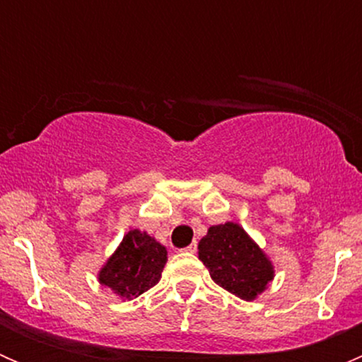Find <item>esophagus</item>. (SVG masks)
<instances>
[{
    "mask_svg": "<svg viewBox=\"0 0 362 362\" xmlns=\"http://www.w3.org/2000/svg\"><path fill=\"white\" fill-rule=\"evenodd\" d=\"M196 249H198V245H196V242H194V243H191V245H189V247H185L184 250L189 252V254H194Z\"/></svg>",
    "mask_w": 362,
    "mask_h": 362,
    "instance_id": "34e87169",
    "label": "esophagus"
}]
</instances>
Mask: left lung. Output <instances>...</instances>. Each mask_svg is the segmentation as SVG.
<instances>
[{"mask_svg": "<svg viewBox=\"0 0 362 362\" xmlns=\"http://www.w3.org/2000/svg\"><path fill=\"white\" fill-rule=\"evenodd\" d=\"M198 250L211 280L247 301L261 294L273 280L272 261L235 222L211 226Z\"/></svg>", "mask_w": 362, "mask_h": 362, "instance_id": "obj_1", "label": "left lung"}]
</instances>
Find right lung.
I'll use <instances>...</instances> for the list:
<instances>
[{"label":"right lung","mask_w":362,"mask_h":362,"mask_svg":"<svg viewBox=\"0 0 362 362\" xmlns=\"http://www.w3.org/2000/svg\"><path fill=\"white\" fill-rule=\"evenodd\" d=\"M168 252L147 233L131 229L100 272V282L124 299L144 294L159 282Z\"/></svg>","instance_id":"obj_1"}]
</instances>
